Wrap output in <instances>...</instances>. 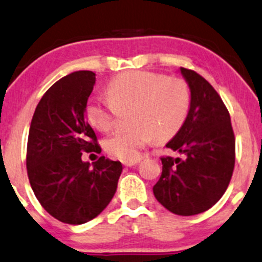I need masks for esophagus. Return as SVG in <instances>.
<instances>
[{"label":"esophagus","mask_w":262,"mask_h":262,"mask_svg":"<svg viewBox=\"0 0 262 262\" xmlns=\"http://www.w3.org/2000/svg\"><path fill=\"white\" fill-rule=\"evenodd\" d=\"M139 164V160H135V161H123V165L127 166V167H131V166Z\"/></svg>","instance_id":"34e87169"}]
</instances>
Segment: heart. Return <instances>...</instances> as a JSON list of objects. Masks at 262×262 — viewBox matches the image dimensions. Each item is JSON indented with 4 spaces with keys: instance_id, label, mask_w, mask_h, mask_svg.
<instances>
[{
    "instance_id": "b5f03b06",
    "label": "heart",
    "mask_w": 262,
    "mask_h": 262,
    "mask_svg": "<svg viewBox=\"0 0 262 262\" xmlns=\"http://www.w3.org/2000/svg\"><path fill=\"white\" fill-rule=\"evenodd\" d=\"M107 96L92 97L85 114L89 122L101 132L116 125L120 112L132 110L131 128L117 131L103 141L111 156L135 161L142 148L152 141L167 140L179 132L190 110V91L179 78L145 71L121 74L108 82Z\"/></svg>"
}]
</instances>
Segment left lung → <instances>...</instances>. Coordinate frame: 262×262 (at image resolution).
Instances as JSON below:
<instances>
[{"label":"left lung","mask_w":262,"mask_h":262,"mask_svg":"<svg viewBox=\"0 0 262 262\" xmlns=\"http://www.w3.org/2000/svg\"><path fill=\"white\" fill-rule=\"evenodd\" d=\"M180 72L190 89V110L166 147L185 157H162L154 195L172 213L192 216L212 207L229 186L235 136L229 111L215 89L192 70L180 67Z\"/></svg>","instance_id":"left-lung-1"}]
</instances>
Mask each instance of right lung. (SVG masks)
<instances>
[{
	"label": "right lung",
	"mask_w": 262,
	"mask_h": 262,
	"mask_svg": "<svg viewBox=\"0 0 262 262\" xmlns=\"http://www.w3.org/2000/svg\"><path fill=\"white\" fill-rule=\"evenodd\" d=\"M92 71L64 76L35 110L27 141V175L45 210L61 222L81 225L100 215L117 188L122 165L101 156L92 166L83 151L101 152L85 108L96 82Z\"/></svg>",
	"instance_id": "1"
}]
</instances>
